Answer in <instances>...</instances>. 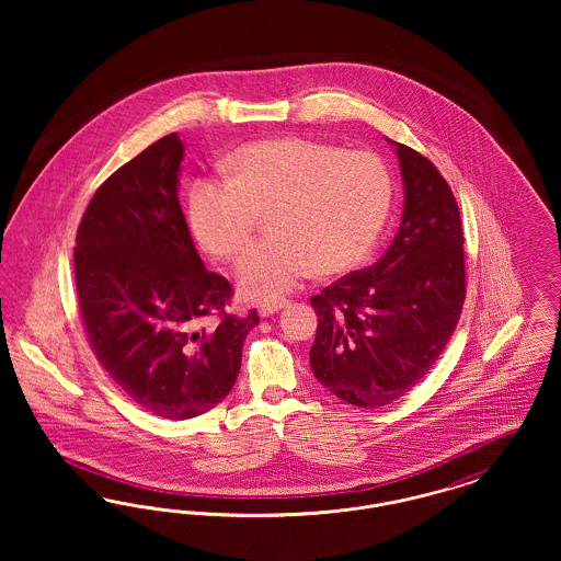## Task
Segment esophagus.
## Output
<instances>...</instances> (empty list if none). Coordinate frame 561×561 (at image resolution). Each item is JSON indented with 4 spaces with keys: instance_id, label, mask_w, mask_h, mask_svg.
<instances>
[{
    "instance_id": "esophagus-1",
    "label": "esophagus",
    "mask_w": 561,
    "mask_h": 561,
    "mask_svg": "<svg viewBox=\"0 0 561 561\" xmlns=\"http://www.w3.org/2000/svg\"><path fill=\"white\" fill-rule=\"evenodd\" d=\"M286 305H288V300H275V302H267V305H263V307L259 309V313H261V318H268V316L277 313L279 309H284Z\"/></svg>"
}]
</instances>
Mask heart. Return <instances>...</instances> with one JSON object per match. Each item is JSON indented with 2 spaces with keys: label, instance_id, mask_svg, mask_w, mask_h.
I'll return each mask as SVG.
<instances>
[{
  "label": "heart",
  "instance_id": "obj_1",
  "mask_svg": "<svg viewBox=\"0 0 561 561\" xmlns=\"http://www.w3.org/2000/svg\"><path fill=\"white\" fill-rule=\"evenodd\" d=\"M222 170L227 179L193 181L188 229L208 254L233 261L250 241L256 214L267 213V240L252 245L236 271L240 293L252 300L290 293L311 268L330 275L357 265L393 202L385 161L309 138L243 145Z\"/></svg>",
  "mask_w": 561,
  "mask_h": 561
}]
</instances>
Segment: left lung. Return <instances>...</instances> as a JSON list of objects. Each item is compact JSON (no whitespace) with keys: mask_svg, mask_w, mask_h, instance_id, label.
<instances>
[{"mask_svg":"<svg viewBox=\"0 0 561 561\" xmlns=\"http://www.w3.org/2000/svg\"><path fill=\"white\" fill-rule=\"evenodd\" d=\"M389 142L403 183L398 236L376 265L311 298L313 374L359 408L405 396L448 345L465 302V238L453 191L425 156Z\"/></svg>","mask_w":561,"mask_h":561,"instance_id":"1","label":"left lung"}]
</instances>
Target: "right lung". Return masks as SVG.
Here are the masks:
<instances>
[{
    "label": "right lung",
    "instance_id": "add662e5",
    "mask_svg": "<svg viewBox=\"0 0 561 561\" xmlns=\"http://www.w3.org/2000/svg\"><path fill=\"white\" fill-rule=\"evenodd\" d=\"M185 145L172 133L96 188L76 238V282L90 347L142 410L195 419L229 396L259 325L225 313L231 284L199 259L179 202ZM213 312L216 327H202Z\"/></svg>",
    "mask_w": 561,
    "mask_h": 561
}]
</instances>
